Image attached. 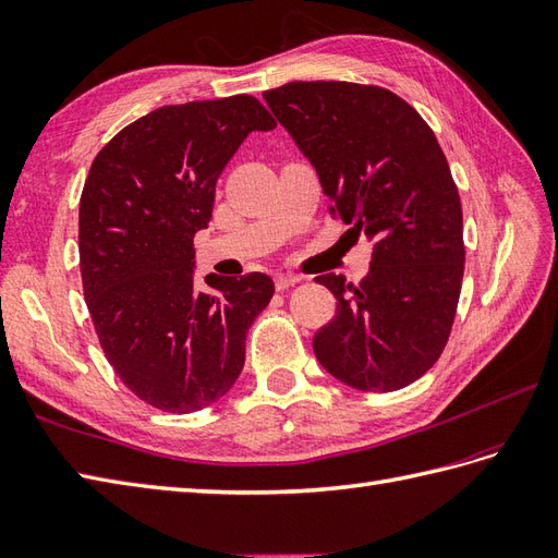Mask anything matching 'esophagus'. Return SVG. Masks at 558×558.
<instances>
[{
    "label": "esophagus",
    "instance_id": "1",
    "mask_svg": "<svg viewBox=\"0 0 558 558\" xmlns=\"http://www.w3.org/2000/svg\"><path fill=\"white\" fill-rule=\"evenodd\" d=\"M299 280H302V278L294 276V274H278V276H276V290H278V292L290 290L292 284H296Z\"/></svg>",
    "mask_w": 558,
    "mask_h": 558
}]
</instances>
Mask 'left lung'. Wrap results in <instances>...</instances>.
<instances>
[{
    "label": "left lung",
    "instance_id": "left-lung-1",
    "mask_svg": "<svg viewBox=\"0 0 558 558\" xmlns=\"http://www.w3.org/2000/svg\"><path fill=\"white\" fill-rule=\"evenodd\" d=\"M264 98L316 167L330 211L373 242L359 284L316 278L337 296L316 359L359 391L403 389L446 349L462 290V205L446 155L415 108L373 84L290 82Z\"/></svg>",
    "mask_w": 558,
    "mask_h": 558
}]
</instances>
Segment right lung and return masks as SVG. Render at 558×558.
<instances>
[{
	"label": "right lung",
	"instance_id": "1",
	"mask_svg": "<svg viewBox=\"0 0 558 558\" xmlns=\"http://www.w3.org/2000/svg\"><path fill=\"white\" fill-rule=\"evenodd\" d=\"M274 126L247 94L162 106L94 157L80 197L84 299L108 363L157 410L189 415L226 396L274 296L266 274H209L214 294L193 278L219 174L247 134Z\"/></svg>",
	"mask_w": 558,
	"mask_h": 558
}]
</instances>
